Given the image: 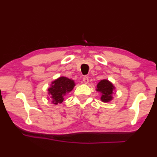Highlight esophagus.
Listing matches in <instances>:
<instances>
[{"label":"esophagus","instance_id":"obj_1","mask_svg":"<svg viewBox=\"0 0 157 157\" xmlns=\"http://www.w3.org/2000/svg\"><path fill=\"white\" fill-rule=\"evenodd\" d=\"M82 81L84 82V83H88V82H89V79H88V77H84L83 78H82Z\"/></svg>","mask_w":157,"mask_h":157}]
</instances>
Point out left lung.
<instances>
[{
	"mask_svg": "<svg viewBox=\"0 0 157 157\" xmlns=\"http://www.w3.org/2000/svg\"><path fill=\"white\" fill-rule=\"evenodd\" d=\"M114 89L115 87L112 84V82L107 80H101L97 84L96 90L101 94V101L104 102H108L113 99L112 95Z\"/></svg>",
	"mask_w": 157,
	"mask_h": 157,
	"instance_id": "8db88e82",
	"label": "left lung"
}]
</instances>
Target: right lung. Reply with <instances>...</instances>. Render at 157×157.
<instances>
[{
	"label": "right lung",
	"mask_w": 157,
	"mask_h": 157,
	"mask_svg": "<svg viewBox=\"0 0 157 157\" xmlns=\"http://www.w3.org/2000/svg\"><path fill=\"white\" fill-rule=\"evenodd\" d=\"M75 86L74 80L66 77H60L52 82L50 88H48L49 94L54 105L63 102L64 97L72 90Z\"/></svg>",
	"instance_id": "1"
}]
</instances>
